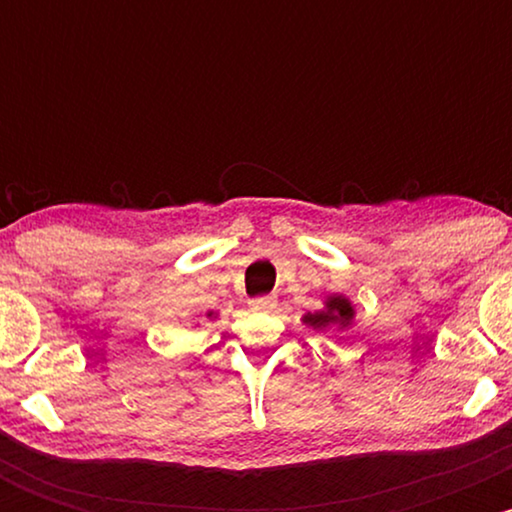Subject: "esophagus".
Instances as JSON below:
<instances>
[{
    "instance_id": "34e87169",
    "label": "esophagus",
    "mask_w": 512,
    "mask_h": 512,
    "mask_svg": "<svg viewBox=\"0 0 512 512\" xmlns=\"http://www.w3.org/2000/svg\"><path fill=\"white\" fill-rule=\"evenodd\" d=\"M274 305H276L274 296H257V298H252V301H250L252 310H264V313H267V310H272Z\"/></svg>"
}]
</instances>
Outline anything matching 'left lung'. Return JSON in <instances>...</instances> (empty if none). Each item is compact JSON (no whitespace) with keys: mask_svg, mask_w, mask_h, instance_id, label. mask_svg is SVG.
Here are the masks:
<instances>
[{"mask_svg":"<svg viewBox=\"0 0 512 512\" xmlns=\"http://www.w3.org/2000/svg\"><path fill=\"white\" fill-rule=\"evenodd\" d=\"M351 320H354V308H351V303L346 301L344 296H332L330 301H327V310L305 315L303 322L305 325L315 327V330H322V327H327V325L346 327Z\"/></svg>","mask_w":512,"mask_h":512,"instance_id":"obj_1","label":"left lung"}]
</instances>
